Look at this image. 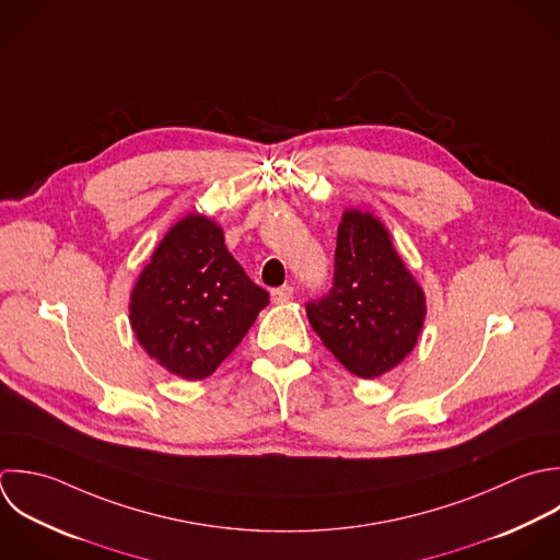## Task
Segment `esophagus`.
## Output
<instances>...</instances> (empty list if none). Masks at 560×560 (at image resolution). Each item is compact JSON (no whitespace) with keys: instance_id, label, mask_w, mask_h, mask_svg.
<instances>
[{"instance_id":"esophagus-1","label":"esophagus","mask_w":560,"mask_h":560,"mask_svg":"<svg viewBox=\"0 0 560 560\" xmlns=\"http://www.w3.org/2000/svg\"><path fill=\"white\" fill-rule=\"evenodd\" d=\"M292 294H294L292 285H281V288H275V290H272V301H275V303H288V301L292 299Z\"/></svg>"}]
</instances>
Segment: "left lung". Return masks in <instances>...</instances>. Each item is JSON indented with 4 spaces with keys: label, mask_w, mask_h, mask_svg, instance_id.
<instances>
[{
    "label": "left lung",
    "mask_w": 560,
    "mask_h": 560,
    "mask_svg": "<svg viewBox=\"0 0 560 560\" xmlns=\"http://www.w3.org/2000/svg\"><path fill=\"white\" fill-rule=\"evenodd\" d=\"M428 314L425 292L371 211L345 209L331 292L307 303L323 345L355 377L377 380L415 349Z\"/></svg>",
    "instance_id": "8db88e82"
}]
</instances>
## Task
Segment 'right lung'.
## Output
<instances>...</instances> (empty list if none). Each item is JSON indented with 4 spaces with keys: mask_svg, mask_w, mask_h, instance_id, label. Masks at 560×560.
I'll use <instances>...</instances> for the list:
<instances>
[{
    "mask_svg": "<svg viewBox=\"0 0 560 560\" xmlns=\"http://www.w3.org/2000/svg\"><path fill=\"white\" fill-rule=\"evenodd\" d=\"M268 303V292L226 250L222 226L205 213H187L139 272L128 320L159 366L200 382L231 355Z\"/></svg>",
    "mask_w": 560,
    "mask_h": 560,
    "instance_id": "add662e5",
    "label": "right lung"
}]
</instances>
